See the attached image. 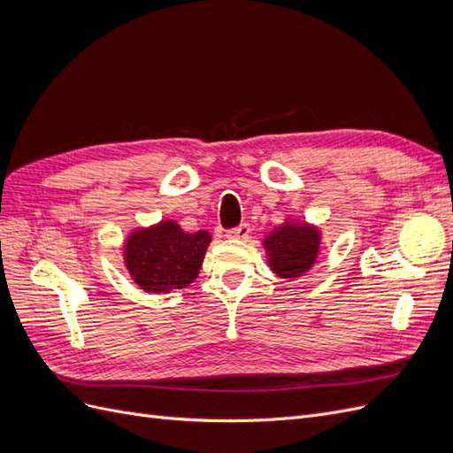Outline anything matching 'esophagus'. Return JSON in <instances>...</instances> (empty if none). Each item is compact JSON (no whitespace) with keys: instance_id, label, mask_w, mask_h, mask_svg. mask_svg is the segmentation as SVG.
Here are the masks:
<instances>
[{"instance_id":"1","label":"esophagus","mask_w":453,"mask_h":453,"mask_svg":"<svg viewBox=\"0 0 453 453\" xmlns=\"http://www.w3.org/2000/svg\"><path fill=\"white\" fill-rule=\"evenodd\" d=\"M226 236L232 240H248L251 236V226L248 223H242L234 228L226 230Z\"/></svg>"}]
</instances>
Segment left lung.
I'll return each instance as SVG.
<instances>
[{
    "label": "left lung",
    "instance_id": "obj_1",
    "mask_svg": "<svg viewBox=\"0 0 453 453\" xmlns=\"http://www.w3.org/2000/svg\"><path fill=\"white\" fill-rule=\"evenodd\" d=\"M272 270L281 278H298L319 251V232L308 225L287 223L265 240Z\"/></svg>",
    "mask_w": 453,
    "mask_h": 453
}]
</instances>
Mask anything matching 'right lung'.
<instances>
[{"label": "right lung", "instance_id": "1", "mask_svg": "<svg viewBox=\"0 0 453 453\" xmlns=\"http://www.w3.org/2000/svg\"><path fill=\"white\" fill-rule=\"evenodd\" d=\"M210 240L211 236L203 230L187 234L177 223L162 221L128 238L127 268L147 293L183 289L196 280Z\"/></svg>", "mask_w": 453, "mask_h": 453}]
</instances>
